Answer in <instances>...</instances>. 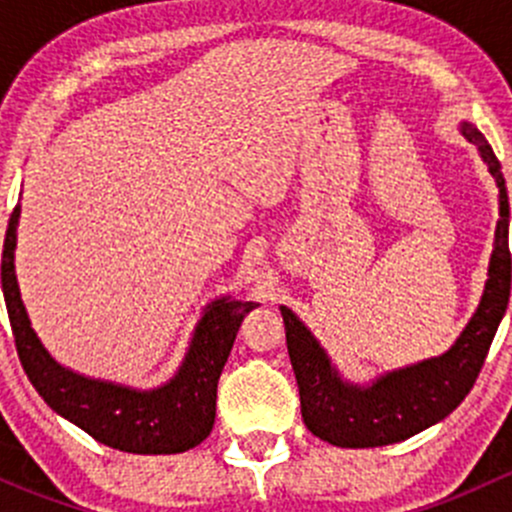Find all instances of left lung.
Instances as JSON below:
<instances>
[{
  "label": "left lung",
  "mask_w": 512,
  "mask_h": 512,
  "mask_svg": "<svg viewBox=\"0 0 512 512\" xmlns=\"http://www.w3.org/2000/svg\"><path fill=\"white\" fill-rule=\"evenodd\" d=\"M461 133L476 143L500 190V220L495 227L488 282L476 314L451 349L406 369L386 371L371 386L342 379L307 327L292 309H282L287 352L299 386L302 418L322 441L342 448H374L406 441L423 428L446 418L468 396L488 356L498 324L510 299V203L500 160L473 123H461Z\"/></svg>",
  "instance_id": "8db88e82"
}]
</instances>
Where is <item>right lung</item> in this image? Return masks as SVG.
<instances>
[{
  "instance_id": "right-lung-1",
  "label": "right lung",
  "mask_w": 512,
  "mask_h": 512,
  "mask_svg": "<svg viewBox=\"0 0 512 512\" xmlns=\"http://www.w3.org/2000/svg\"><path fill=\"white\" fill-rule=\"evenodd\" d=\"M19 213L22 208L17 205L4 237L2 292L19 361L41 399L98 443L118 451L158 456L183 453L203 443L213 431L218 379L235 344L237 329L257 304L230 297L208 304L178 374L158 389L138 391L81 376L46 352L24 309L14 272Z\"/></svg>"
}]
</instances>
